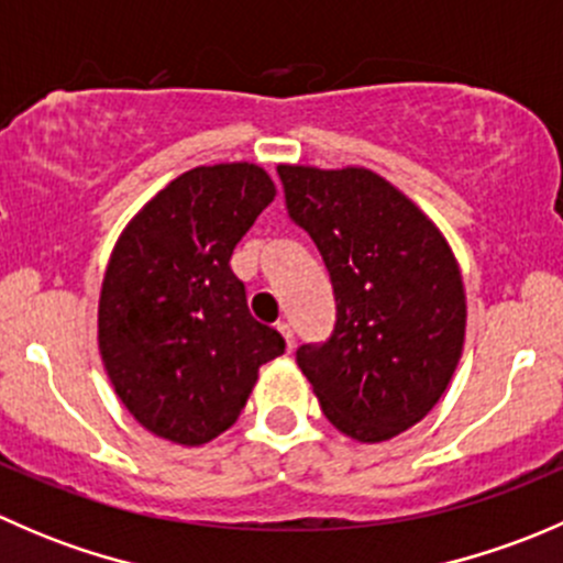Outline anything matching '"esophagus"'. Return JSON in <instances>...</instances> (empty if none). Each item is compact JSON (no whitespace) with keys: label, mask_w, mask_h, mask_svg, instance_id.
<instances>
[{"label":"esophagus","mask_w":563,"mask_h":563,"mask_svg":"<svg viewBox=\"0 0 563 563\" xmlns=\"http://www.w3.org/2000/svg\"><path fill=\"white\" fill-rule=\"evenodd\" d=\"M277 332H280L283 340H286V349L294 351V329H291V323L280 321V323H277Z\"/></svg>","instance_id":"obj_1"}]
</instances>
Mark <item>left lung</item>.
<instances>
[{"instance_id":"1","label":"left lung","mask_w":563,"mask_h":563,"mask_svg":"<svg viewBox=\"0 0 563 563\" xmlns=\"http://www.w3.org/2000/svg\"><path fill=\"white\" fill-rule=\"evenodd\" d=\"M288 218L310 234L332 280L327 343L299 345L323 417L362 444L430 413L463 354L460 266L433 220L371 168L277 166Z\"/></svg>"}]
</instances>
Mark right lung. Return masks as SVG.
<instances>
[{
  "mask_svg": "<svg viewBox=\"0 0 563 563\" xmlns=\"http://www.w3.org/2000/svg\"><path fill=\"white\" fill-rule=\"evenodd\" d=\"M255 163L198 166L168 181L113 245L98 308V345L135 422L181 446L240 419L258 367L286 340L255 321L231 272L236 242L275 201Z\"/></svg>",
  "mask_w": 563,
  "mask_h": 563,
  "instance_id": "1",
  "label": "right lung"
}]
</instances>
